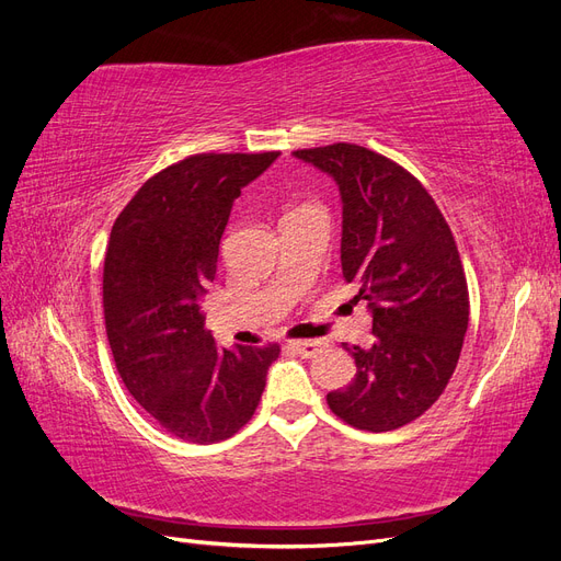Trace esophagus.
<instances>
[{
	"label": "esophagus",
	"mask_w": 561,
	"mask_h": 561,
	"mask_svg": "<svg viewBox=\"0 0 561 561\" xmlns=\"http://www.w3.org/2000/svg\"><path fill=\"white\" fill-rule=\"evenodd\" d=\"M287 348L304 355V358H311L320 351V342L318 339H293V342H287Z\"/></svg>",
	"instance_id": "obj_1"
}]
</instances>
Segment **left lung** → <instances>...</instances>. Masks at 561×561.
Wrapping results in <instances>:
<instances>
[{
    "label": "left lung",
    "mask_w": 561,
    "mask_h": 561,
    "mask_svg": "<svg viewBox=\"0 0 561 561\" xmlns=\"http://www.w3.org/2000/svg\"><path fill=\"white\" fill-rule=\"evenodd\" d=\"M342 192V268L371 311L369 348L346 346L355 377L328 393L348 426L396 431L445 393L468 330V280L437 203L407 168L367 147L334 142L293 151Z\"/></svg>",
    "instance_id": "obj_1"
}]
</instances>
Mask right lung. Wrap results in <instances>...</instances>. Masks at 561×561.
Wrapping results in <instances>:
<instances>
[{
	"label": "right lung",
	"instance_id": "right-lung-1",
	"mask_svg": "<svg viewBox=\"0 0 561 561\" xmlns=\"http://www.w3.org/2000/svg\"><path fill=\"white\" fill-rule=\"evenodd\" d=\"M278 154L186 157L149 178L110 233L103 309L118 377L161 428L186 443L239 433L280 355L274 342L217 346L198 311L233 201Z\"/></svg>",
	"mask_w": 561,
	"mask_h": 561
}]
</instances>
